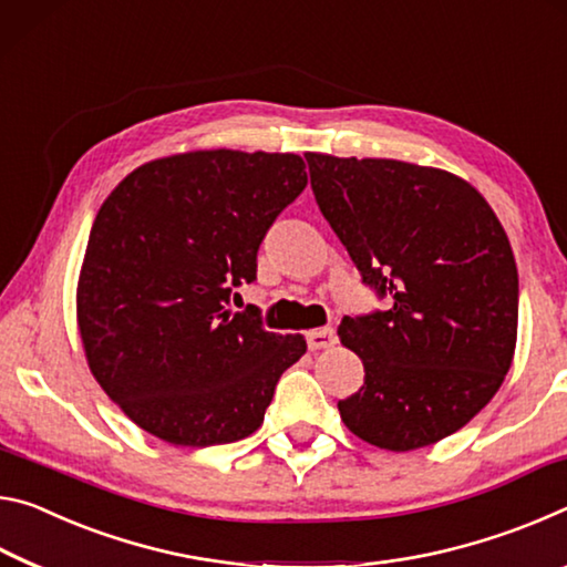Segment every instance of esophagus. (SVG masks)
<instances>
[{"label":"esophagus","instance_id":"1","mask_svg":"<svg viewBox=\"0 0 567 567\" xmlns=\"http://www.w3.org/2000/svg\"><path fill=\"white\" fill-rule=\"evenodd\" d=\"M306 344H309L311 351H321V349H329L337 344V331L331 327H323V329H313L306 333Z\"/></svg>","mask_w":567,"mask_h":567}]
</instances>
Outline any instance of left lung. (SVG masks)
<instances>
[{"mask_svg":"<svg viewBox=\"0 0 567 567\" xmlns=\"http://www.w3.org/2000/svg\"><path fill=\"white\" fill-rule=\"evenodd\" d=\"M323 218L389 309L344 317L364 386L339 402L351 432L392 452L465 426L503 384L517 341V266L505 228L447 171L306 153Z\"/></svg>","mask_w":567,"mask_h":567,"instance_id":"obj_1","label":"left lung"}]
</instances>
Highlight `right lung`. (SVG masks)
Here are the masks:
<instances>
[{"instance_id": "right-lung-1", "label": "right lung", "mask_w": 567, "mask_h": 567, "mask_svg": "<svg viewBox=\"0 0 567 567\" xmlns=\"http://www.w3.org/2000/svg\"><path fill=\"white\" fill-rule=\"evenodd\" d=\"M306 188L293 153L196 151L145 163L92 223L78 284L90 371L153 437L210 447L254 434L301 333L230 311L268 228Z\"/></svg>"}]
</instances>
